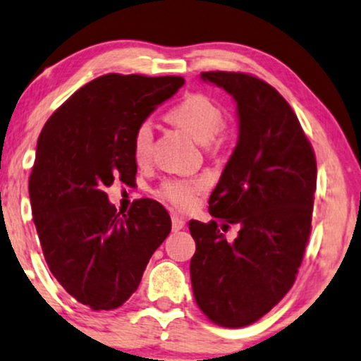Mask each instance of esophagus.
<instances>
[{"mask_svg": "<svg viewBox=\"0 0 361 361\" xmlns=\"http://www.w3.org/2000/svg\"><path fill=\"white\" fill-rule=\"evenodd\" d=\"M171 224H173V231H180V229L185 228V221L181 219L180 216H173Z\"/></svg>", "mask_w": 361, "mask_h": 361, "instance_id": "1", "label": "esophagus"}]
</instances>
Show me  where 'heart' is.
<instances>
[{
    "mask_svg": "<svg viewBox=\"0 0 361 361\" xmlns=\"http://www.w3.org/2000/svg\"><path fill=\"white\" fill-rule=\"evenodd\" d=\"M175 125L203 143L204 150L209 153L219 152L224 145V135L221 133L224 127V112L213 99L203 94L188 95L183 102L178 104L168 114ZM153 148V127L150 120H143L135 128L132 138L133 158L137 163H145L152 155ZM203 178H166L157 190V196L173 208L186 211L196 203V198L204 190Z\"/></svg>",
    "mask_w": 361,
    "mask_h": 361,
    "instance_id": "heart-1",
    "label": "heart"
}]
</instances>
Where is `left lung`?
Wrapping results in <instances>:
<instances>
[{"mask_svg":"<svg viewBox=\"0 0 361 361\" xmlns=\"http://www.w3.org/2000/svg\"><path fill=\"white\" fill-rule=\"evenodd\" d=\"M201 79L238 102L239 140L209 196L216 221H190L191 286L213 324L239 329L294 286L312 231L317 161L295 112L266 80L226 71L201 72ZM229 224L242 228L234 242L222 234Z\"/></svg>","mask_w":361,"mask_h":361,"instance_id":"1","label":"left lung"}]
</instances>
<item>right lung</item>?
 Instances as JSON below:
<instances>
[{
	"mask_svg": "<svg viewBox=\"0 0 361 361\" xmlns=\"http://www.w3.org/2000/svg\"><path fill=\"white\" fill-rule=\"evenodd\" d=\"M183 84L180 75H100L42 128L30 176L32 219L52 276L89 309H118L170 234L158 201L137 200L120 214L105 188L135 181V128Z\"/></svg>",
	"mask_w": 361,
	"mask_h": 361,
	"instance_id": "1",
	"label": "right lung"
}]
</instances>
